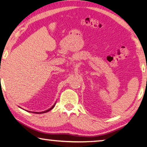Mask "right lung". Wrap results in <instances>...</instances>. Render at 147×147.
I'll return each instance as SVG.
<instances>
[{"label": "right lung", "mask_w": 147, "mask_h": 147, "mask_svg": "<svg viewBox=\"0 0 147 147\" xmlns=\"http://www.w3.org/2000/svg\"><path fill=\"white\" fill-rule=\"evenodd\" d=\"M54 106H55V104H54V106H53L51 107V108H49V109H47V110H46V111H42V112H33V113H46V112H48V111H49L50 110H51L52 109H53L54 107ZM30 112V111H29ZM30 112H32V111H30Z\"/></svg>", "instance_id": "obj_1"}]
</instances>
